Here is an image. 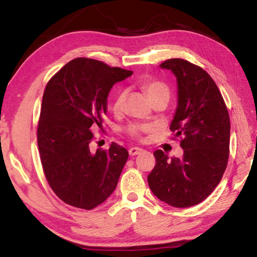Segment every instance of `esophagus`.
Wrapping results in <instances>:
<instances>
[{
	"label": "esophagus",
	"instance_id": "esophagus-1",
	"mask_svg": "<svg viewBox=\"0 0 257 257\" xmlns=\"http://www.w3.org/2000/svg\"><path fill=\"white\" fill-rule=\"evenodd\" d=\"M142 152H143L142 148H139V147H132V148L129 149V155H130V156H136V155H139Z\"/></svg>",
	"mask_w": 257,
	"mask_h": 257
}]
</instances>
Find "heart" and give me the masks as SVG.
Listing matches in <instances>:
<instances>
[{
  "instance_id": "obj_1",
  "label": "heart",
  "mask_w": 257,
  "mask_h": 257,
  "mask_svg": "<svg viewBox=\"0 0 257 257\" xmlns=\"http://www.w3.org/2000/svg\"><path fill=\"white\" fill-rule=\"evenodd\" d=\"M142 88L144 91L147 93L148 98L150 99V101L155 102L156 100L166 98L169 100L170 97V90L168 88V85L159 81V80L156 79H144L142 83ZM125 98H127V91L124 89H121L120 91L115 95V98L113 99L112 102V111L114 113H120L122 112V110L124 108V101ZM152 130V125L150 124H146V123H130L127 128V133L129 136H132L134 138H139L142 134L144 133H148Z\"/></svg>"
}]
</instances>
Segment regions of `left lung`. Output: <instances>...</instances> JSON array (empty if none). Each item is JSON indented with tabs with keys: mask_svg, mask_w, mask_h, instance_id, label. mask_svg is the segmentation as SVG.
Listing matches in <instances>:
<instances>
[{
	"mask_svg": "<svg viewBox=\"0 0 257 257\" xmlns=\"http://www.w3.org/2000/svg\"><path fill=\"white\" fill-rule=\"evenodd\" d=\"M160 68L177 79V109L170 130L180 138L184 155L169 158L156 150L148 185L162 202L190 207L207 198L223 177L229 155V115L217 85L198 65L169 59Z\"/></svg>",
	"mask_w": 257,
	"mask_h": 257,
	"instance_id": "1",
	"label": "left lung"
}]
</instances>
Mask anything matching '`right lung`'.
<instances>
[{"label": "right lung", "mask_w": 257, "mask_h": 257, "mask_svg": "<svg viewBox=\"0 0 257 257\" xmlns=\"http://www.w3.org/2000/svg\"><path fill=\"white\" fill-rule=\"evenodd\" d=\"M133 71L101 61L77 58L50 79L38 124V146L50 187L65 204L92 209L117 187L128 159L127 149L90 148L92 128L101 127L114 83Z\"/></svg>", "instance_id": "obj_1"}]
</instances>
